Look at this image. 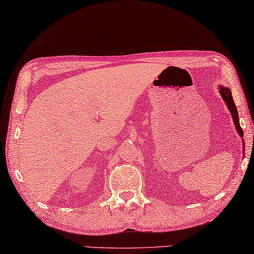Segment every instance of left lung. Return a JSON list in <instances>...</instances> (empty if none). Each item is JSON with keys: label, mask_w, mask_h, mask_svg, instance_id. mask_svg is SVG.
<instances>
[{"label": "left lung", "mask_w": 254, "mask_h": 254, "mask_svg": "<svg viewBox=\"0 0 254 254\" xmlns=\"http://www.w3.org/2000/svg\"><path fill=\"white\" fill-rule=\"evenodd\" d=\"M219 93L221 95L222 99L224 100V103H226L227 107L229 109V112H230L231 116H232V121L234 126H236V129L239 135H240L241 138H243V130L242 128L240 127V123H239V115H238V111H237V107H236V104L233 102V98H232V94H231V89L229 87H226V86H222L220 85L219 86ZM242 148H243V154H245V140L242 139Z\"/></svg>", "instance_id": "left-lung-1"}]
</instances>
